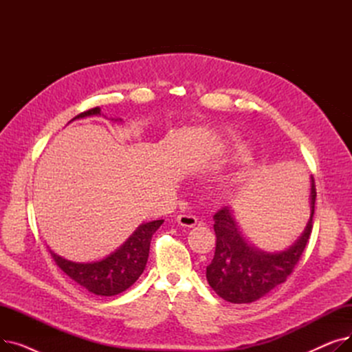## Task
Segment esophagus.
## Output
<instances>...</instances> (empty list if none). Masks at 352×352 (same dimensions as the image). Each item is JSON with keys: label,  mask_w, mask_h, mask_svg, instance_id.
<instances>
[{"label": "esophagus", "mask_w": 352, "mask_h": 352, "mask_svg": "<svg viewBox=\"0 0 352 352\" xmlns=\"http://www.w3.org/2000/svg\"><path fill=\"white\" fill-rule=\"evenodd\" d=\"M177 221H178V224H181L182 227L192 228L197 224L198 218L195 215H192V214H179L177 217Z\"/></svg>", "instance_id": "obj_1"}]
</instances>
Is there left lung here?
Wrapping results in <instances>:
<instances>
[{
  "instance_id": "1",
  "label": "left lung",
  "mask_w": 352,
  "mask_h": 352,
  "mask_svg": "<svg viewBox=\"0 0 352 352\" xmlns=\"http://www.w3.org/2000/svg\"><path fill=\"white\" fill-rule=\"evenodd\" d=\"M316 197V182L312 179L308 224L294 245L275 254L263 252L247 244L228 207L215 212V254L207 267V280L221 298L234 304H250L287 281L311 236Z\"/></svg>"
}]
</instances>
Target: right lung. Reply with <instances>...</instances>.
Here are the masks:
<instances>
[{
    "mask_svg": "<svg viewBox=\"0 0 352 352\" xmlns=\"http://www.w3.org/2000/svg\"><path fill=\"white\" fill-rule=\"evenodd\" d=\"M100 111V107L91 108L74 117L71 121L89 116H98ZM162 223L164 219H157L140 226L138 230L116 252L97 263H71L55 255L52 251L50 252L55 264L71 280L78 283L92 294L101 295V297H113V295L131 287L140 278L146 265L151 238Z\"/></svg>",
    "mask_w": 352,
    "mask_h": 352,
    "instance_id": "obj_1",
    "label": "right lung"
}]
</instances>
